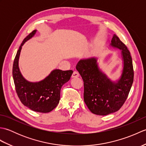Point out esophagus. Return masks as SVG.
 Listing matches in <instances>:
<instances>
[{
    "instance_id": "obj_1",
    "label": "esophagus",
    "mask_w": 146,
    "mask_h": 146,
    "mask_svg": "<svg viewBox=\"0 0 146 146\" xmlns=\"http://www.w3.org/2000/svg\"><path fill=\"white\" fill-rule=\"evenodd\" d=\"M78 76H79V73L78 72H76V71H73L72 75H71V77H72V78H77V77Z\"/></svg>"
}]
</instances>
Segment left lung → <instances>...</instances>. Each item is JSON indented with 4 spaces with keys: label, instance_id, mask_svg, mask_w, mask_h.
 <instances>
[{
    "label": "left lung",
    "instance_id": "left-lung-1",
    "mask_svg": "<svg viewBox=\"0 0 146 146\" xmlns=\"http://www.w3.org/2000/svg\"><path fill=\"white\" fill-rule=\"evenodd\" d=\"M111 47L121 50L123 68L120 79L112 82L99 69L97 59L80 60L76 68L84 82V101L93 113L106 115L119 110L125 103L134 81L132 57L127 46L114 35Z\"/></svg>",
    "mask_w": 146,
    "mask_h": 146
}]
</instances>
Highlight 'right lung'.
Here are the masks:
<instances>
[{"label":"right lung","instance_id":"obj_1","mask_svg":"<svg viewBox=\"0 0 146 146\" xmlns=\"http://www.w3.org/2000/svg\"><path fill=\"white\" fill-rule=\"evenodd\" d=\"M34 30L23 40L15 55L12 68V76L15 91L24 105L37 112L48 113L56 107L60 100L61 88L68 82L72 70H54L42 81L33 83L24 78L19 68V58L22 46L35 35Z\"/></svg>","mask_w":146,"mask_h":146}]
</instances>
